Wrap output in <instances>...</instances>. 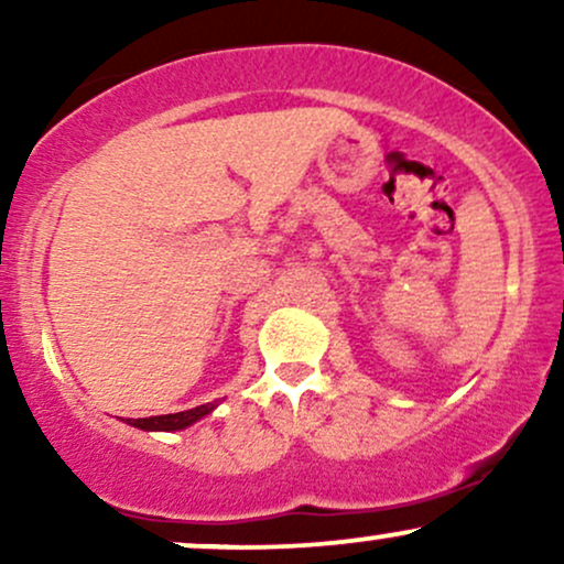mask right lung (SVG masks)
Here are the masks:
<instances>
[{
    "label": "right lung",
    "mask_w": 564,
    "mask_h": 564,
    "mask_svg": "<svg viewBox=\"0 0 564 564\" xmlns=\"http://www.w3.org/2000/svg\"><path fill=\"white\" fill-rule=\"evenodd\" d=\"M215 411V403H206L198 408H191V411H180V413H166V416H151V419H127V424L140 426V430H161V432H174V430H185L198 419H204L206 413Z\"/></svg>",
    "instance_id": "add662e5"
}]
</instances>
